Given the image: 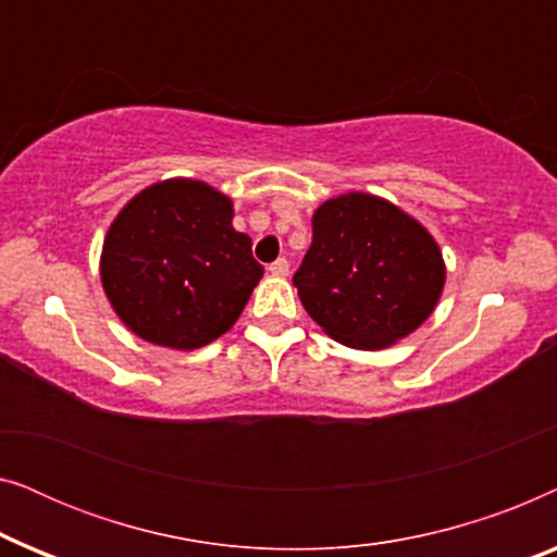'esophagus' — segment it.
<instances>
[{
	"instance_id": "1",
	"label": "esophagus",
	"mask_w": 557,
	"mask_h": 557,
	"mask_svg": "<svg viewBox=\"0 0 557 557\" xmlns=\"http://www.w3.org/2000/svg\"><path fill=\"white\" fill-rule=\"evenodd\" d=\"M269 273H271V276H288V261H286V258H278V261H273L269 265Z\"/></svg>"
}]
</instances>
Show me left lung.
<instances>
[{
    "mask_svg": "<svg viewBox=\"0 0 557 557\" xmlns=\"http://www.w3.org/2000/svg\"><path fill=\"white\" fill-rule=\"evenodd\" d=\"M446 284L438 243L398 205L368 193L326 200L294 286L334 342L385 349L433 314Z\"/></svg>",
    "mask_w": 557,
    "mask_h": 557,
    "instance_id": "left-lung-1",
    "label": "left lung"
}]
</instances>
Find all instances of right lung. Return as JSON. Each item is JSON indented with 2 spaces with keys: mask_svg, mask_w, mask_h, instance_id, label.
<instances>
[{
  "mask_svg": "<svg viewBox=\"0 0 557 557\" xmlns=\"http://www.w3.org/2000/svg\"><path fill=\"white\" fill-rule=\"evenodd\" d=\"M263 276L233 200L208 182H154L128 200L103 238L101 284L136 337L200 349L238 322Z\"/></svg>",
  "mask_w": 557,
  "mask_h": 557,
  "instance_id": "right-lung-1",
  "label": "right lung"
}]
</instances>
